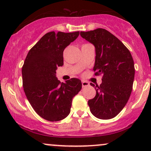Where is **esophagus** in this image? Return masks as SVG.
<instances>
[{"mask_svg":"<svg viewBox=\"0 0 151 151\" xmlns=\"http://www.w3.org/2000/svg\"><path fill=\"white\" fill-rule=\"evenodd\" d=\"M81 84H82V87H85V86H87L89 85V83L86 81H81Z\"/></svg>","mask_w":151,"mask_h":151,"instance_id":"esophagus-1","label":"esophagus"}]
</instances>
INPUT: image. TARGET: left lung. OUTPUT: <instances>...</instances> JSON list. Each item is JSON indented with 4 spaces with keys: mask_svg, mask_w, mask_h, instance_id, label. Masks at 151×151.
<instances>
[{
    "mask_svg": "<svg viewBox=\"0 0 151 151\" xmlns=\"http://www.w3.org/2000/svg\"><path fill=\"white\" fill-rule=\"evenodd\" d=\"M81 37L93 45L96 57L93 70L95 75L102 74L96 96L88 101L90 111L100 119L115 117L125 106L132 91L134 62L127 47L105 29L81 32Z\"/></svg>",
    "mask_w": 151,
    "mask_h": 151,
    "instance_id": "left-lung-1",
    "label": "left lung"
}]
</instances>
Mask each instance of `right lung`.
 Instances as JSON below:
<instances>
[{
    "mask_svg": "<svg viewBox=\"0 0 151 151\" xmlns=\"http://www.w3.org/2000/svg\"><path fill=\"white\" fill-rule=\"evenodd\" d=\"M79 35V31L47 32L31 48L24 62L22 76L26 97L45 120L58 121L67 117L72 99L81 89L79 79L61 83L56 77L58 67L64 64V50Z\"/></svg>",
    "mask_w": 151,
    "mask_h": 151,
    "instance_id": "add662e5",
    "label": "right lung"
}]
</instances>
